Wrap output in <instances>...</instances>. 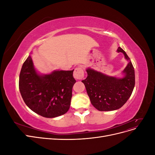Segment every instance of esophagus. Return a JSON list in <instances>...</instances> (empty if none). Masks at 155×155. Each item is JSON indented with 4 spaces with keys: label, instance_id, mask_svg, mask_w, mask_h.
Segmentation results:
<instances>
[{
    "label": "esophagus",
    "instance_id": "34e87169",
    "mask_svg": "<svg viewBox=\"0 0 155 155\" xmlns=\"http://www.w3.org/2000/svg\"><path fill=\"white\" fill-rule=\"evenodd\" d=\"M74 77L76 79H82L84 78V71L82 67H79L75 68L74 72Z\"/></svg>",
    "mask_w": 155,
    "mask_h": 155
}]
</instances>
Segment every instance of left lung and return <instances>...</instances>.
I'll return each instance as SVG.
<instances>
[{"label":"left lung","mask_w":155,"mask_h":155,"mask_svg":"<svg viewBox=\"0 0 155 155\" xmlns=\"http://www.w3.org/2000/svg\"><path fill=\"white\" fill-rule=\"evenodd\" d=\"M129 63L124 70V77L109 76L96 70L87 68V78L82 81L92 105L100 111H110L120 109L131 96L135 85V74L133 64L125 51L120 47Z\"/></svg>","instance_id":"1"}]
</instances>
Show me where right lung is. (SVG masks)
I'll list each match as a JSON object with an SVG mask.
<instances>
[{
    "mask_svg": "<svg viewBox=\"0 0 155 155\" xmlns=\"http://www.w3.org/2000/svg\"><path fill=\"white\" fill-rule=\"evenodd\" d=\"M73 70H55L40 75L35 70L30 55L23 63L18 87L26 105L45 118H55L66 113L71 102L72 87L76 82Z\"/></svg>",
    "mask_w": 155,
    "mask_h": 155,
    "instance_id": "add662e5",
    "label": "right lung"
}]
</instances>
